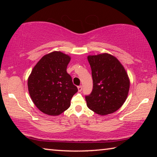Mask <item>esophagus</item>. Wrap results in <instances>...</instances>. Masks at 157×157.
<instances>
[{
  "instance_id": "1",
  "label": "esophagus",
  "mask_w": 157,
  "mask_h": 157,
  "mask_svg": "<svg viewBox=\"0 0 157 157\" xmlns=\"http://www.w3.org/2000/svg\"><path fill=\"white\" fill-rule=\"evenodd\" d=\"M78 91L80 92V91H82V86H79L78 87Z\"/></svg>"
}]
</instances>
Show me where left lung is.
Masks as SVG:
<instances>
[{
	"label": "left lung",
	"instance_id": "8db88e82",
	"mask_svg": "<svg viewBox=\"0 0 157 157\" xmlns=\"http://www.w3.org/2000/svg\"><path fill=\"white\" fill-rule=\"evenodd\" d=\"M93 90L86 95L90 109L101 116L112 113L124 104L129 90V79L118 59L108 53L89 55Z\"/></svg>",
	"mask_w": 157,
	"mask_h": 157
}]
</instances>
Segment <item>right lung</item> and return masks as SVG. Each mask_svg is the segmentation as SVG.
Wrapping results in <instances>:
<instances>
[{"instance_id":"obj_1","label":"right lung","mask_w":157,"mask_h":157,"mask_svg":"<svg viewBox=\"0 0 157 157\" xmlns=\"http://www.w3.org/2000/svg\"><path fill=\"white\" fill-rule=\"evenodd\" d=\"M71 57L54 51L41 58L28 79V91L34 104L42 112L58 116L68 109L71 100L78 92L72 78L66 72Z\"/></svg>"}]
</instances>
